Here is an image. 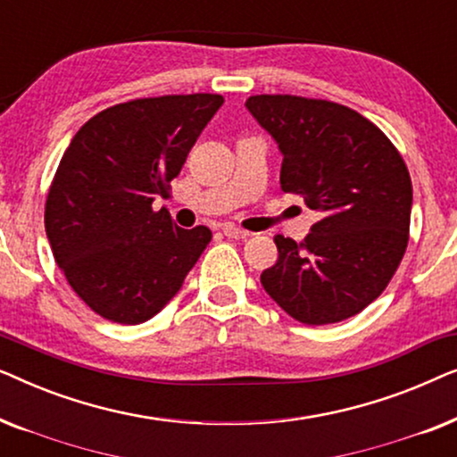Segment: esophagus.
Instances as JSON below:
<instances>
[{
	"mask_svg": "<svg viewBox=\"0 0 457 457\" xmlns=\"http://www.w3.org/2000/svg\"><path fill=\"white\" fill-rule=\"evenodd\" d=\"M222 233H224V237H228V239H247L249 237L247 230L237 228V227H233V224H224Z\"/></svg>",
	"mask_w": 457,
	"mask_h": 457,
	"instance_id": "esophagus-1",
	"label": "esophagus"
}]
</instances>
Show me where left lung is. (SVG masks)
<instances>
[{
  "label": "left lung",
  "mask_w": 457,
  "mask_h": 457,
  "mask_svg": "<svg viewBox=\"0 0 457 457\" xmlns=\"http://www.w3.org/2000/svg\"><path fill=\"white\" fill-rule=\"evenodd\" d=\"M245 108L283 154L280 187L318 212L303 243L277 235L262 287L295 320L320 327L360 314L408 247L411 180L377 124L327 99L253 96Z\"/></svg>",
  "instance_id": "left-lung-1"
}]
</instances>
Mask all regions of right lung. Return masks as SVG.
<instances>
[{"mask_svg": "<svg viewBox=\"0 0 457 457\" xmlns=\"http://www.w3.org/2000/svg\"><path fill=\"white\" fill-rule=\"evenodd\" d=\"M224 104L193 93L133 99L87 120L62 155L46 233L68 285L105 320L139 324L183 287L212 239L154 212L187 154Z\"/></svg>", "mask_w": 457, "mask_h": 457, "instance_id": "obj_1", "label": "right lung"}]
</instances>
